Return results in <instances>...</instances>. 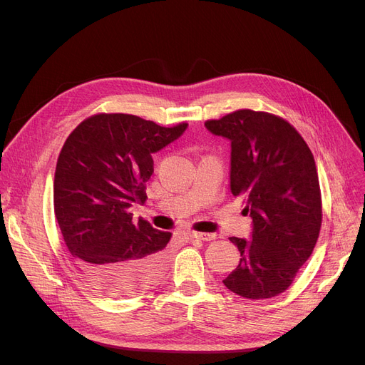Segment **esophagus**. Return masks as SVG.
Listing matches in <instances>:
<instances>
[{
	"mask_svg": "<svg viewBox=\"0 0 365 365\" xmlns=\"http://www.w3.org/2000/svg\"><path fill=\"white\" fill-rule=\"evenodd\" d=\"M190 238H197V240H202V241H210V240H215L217 238V234H205V232H195L192 231L189 234Z\"/></svg>",
	"mask_w": 365,
	"mask_h": 365,
	"instance_id": "obj_1",
	"label": "esophagus"
}]
</instances>
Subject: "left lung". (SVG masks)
Wrapping results in <instances>:
<instances>
[{"label":"left lung","mask_w":365,"mask_h":365,"mask_svg":"<svg viewBox=\"0 0 365 365\" xmlns=\"http://www.w3.org/2000/svg\"><path fill=\"white\" fill-rule=\"evenodd\" d=\"M231 142L229 186L252 217L250 240L231 237L240 263L223 284L245 299H269L292 285L321 227V192L312 152L293 125L241 109L205 123Z\"/></svg>","instance_id":"8db88e82"}]
</instances>
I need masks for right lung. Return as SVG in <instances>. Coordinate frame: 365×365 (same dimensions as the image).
Returning a JSON list of instances; mask_svg holds the SVG:
<instances>
[{"label": "right lung", "instance_id": "right-lung-1", "mask_svg": "<svg viewBox=\"0 0 365 365\" xmlns=\"http://www.w3.org/2000/svg\"><path fill=\"white\" fill-rule=\"evenodd\" d=\"M187 124L161 127L136 115L99 113L66 139L54 173V215L75 264L96 289L130 297L155 287L167 269L170 232L130 207L146 201L152 153Z\"/></svg>", "mask_w": 365, "mask_h": 365}]
</instances>
